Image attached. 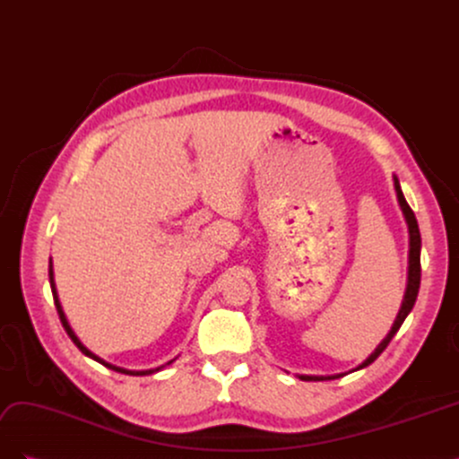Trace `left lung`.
<instances>
[{
  "mask_svg": "<svg viewBox=\"0 0 459 459\" xmlns=\"http://www.w3.org/2000/svg\"><path fill=\"white\" fill-rule=\"evenodd\" d=\"M394 189H396V197H398V204L402 208V214L406 218V224H408V231H410V255H408V285H406V293H404V300H402V307L400 312L394 319V324L388 331V335L377 344V349H375L369 358H366L362 364H359L356 369H362L369 364H373L375 359L381 356V352L386 349L388 342L393 341V337L396 335V331L400 329V325L404 324V319L408 317V314L411 312L415 299H418L420 293V283H421V235H420V226H418V220H415V214L410 208V204L404 199V193L400 189V182L398 178L394 176ZM354 369V371H356ZM342 377V373L339 375H299L300 381H329V379H337Z\"/></svg>",
  "mask_w": 459,
  "mask_h": 459,
  "instance_id": "8db88e82",
  "label": "left lung"
}]
</instances>
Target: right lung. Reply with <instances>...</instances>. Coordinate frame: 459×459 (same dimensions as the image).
<instances>
[{
	"mask_svg": "<svg viewBox=\"0 0 459 459\" xmlns=\"http://www.w3.org/2000/svg\"><path fill=\"white\" fill-rule=\"evenodd\" d=\"M49 285H51V293H53V300H55V308H57V312H59V317H61V324H63V327H65V331L68 333V337L73 339V342L78 346V349L82 351V354H86L88 358H91V359H95V362H100V364H103L105 368H108V369H115V371H118V373H126V375H151V373H155V371H160L164 366H160V368H157V369H143V371H134V369H124V368H118V366H113V364H108V362H105L103 358H100L97 354H93L91 351H88L84 344H82V341L76 337V333L73 331V327L68 325V319H66V316H65V312H63V307H61V302H59V295H57V287H55V280H53V264H51V260H49ZM174 359H170L169 364H172Z\"/></svg>",
	"mask_w": 459,
	"mask_h": 459,
	"instance_id": "right-lung-1",
	"label": "right lung"
}]
</instances>
